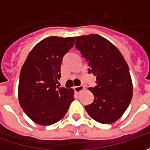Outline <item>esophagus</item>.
Returning a JSON list of instances; mask_svg holds the SVG:
<instances>
[{
    "mask_svg": "<svg viewBox=\"0 0 150 150\" xmlns=\"http://www.w3.org/2000/svg\"><path fill=\"white\" fill-rule=\"evenodd\" d=\"M83 89H84V86H83V85L76 86V87H74V88H73V90H74V92H75L76 93H79L81 91H83Z\"/></svg>",
    "mask_w": 150,
    "mask_h": 150,
    "instance_id": "obj_1",
    "label": "esophagus"
}]
</instances>
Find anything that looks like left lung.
I'll return each mask as SVG.
<instances>
[{
    "label": "left lung",
    "mask_w": 150,
    "mask_h": 150,
    "mask_svg": "<svg viewBox=\"0 0 150 150\" xmlns=\"http://www.w3.org/2000/svg\"><path fill=\"white\" fill-rule=\"evenodd\" d=\"M76 47L89 66L88 73L96 77V86L88 88L94 100L85 109L97 122L112 124L124 114L132 99L128 64L113 44L97 34L77 37Z\"/></svg>",
    "instance_id": "left-lung-1"
}]
</instances>
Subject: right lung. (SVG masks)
<instances>
[{
    "mask_svg": "<svg viewBox=\"0 0 150 150\" xmlns=\"http://www.w3.org/2000/svg\"><path fill=\"white\" fill-rule=\"evenodd\" d=\"M74 43L75 38H45L32 48L21 67L19 103L26 115L40 125L58 122L74 100L72 88L57 85L63 56Z\"/></svg>",
    "mask_w": 150,
    "mask_h": 150,
    "instance_id": "right-lung-1",
    "label": "right lung"
}]
</instances>
